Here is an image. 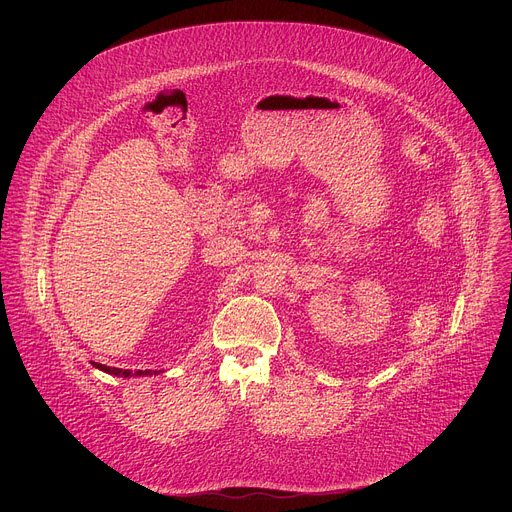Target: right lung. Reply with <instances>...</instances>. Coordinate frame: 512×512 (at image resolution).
<instances>
[{
	"label": "right lung",
	"mask_w": 512,
	"mask_h": 512,
	"mask_svg": "<svg viewBox=\"0 0 512 512\" xmlns=\"http://www.w3.org/2000/svg\"><path fill=\"white\" fill-rule=\"evenodd\" d=\"M91 364L95 369H99V371H103V373H109V375H113V377H125V379H129V377H143V375H158V373H162V371H150V369H145V371H125V369H115V367H107V364H99V362H93L91 360Z\"/></svg>",
	"instance_id": "1"
}]
</instances>
